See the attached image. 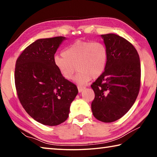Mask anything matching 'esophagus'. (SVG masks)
I'll return each mask as SVG.
<instances>
[{"label":"esophagus","mask_w":157,"mask_h":157,"mask_svg":"<svg viewBox=\"0 0 157 157\" xmlns=\"http://www.w3.org/2000/svg\"><path fill=\"white\" fill-rule=\"evenodd\" d=\"M78 91L80 93V92H82L85 89V87L84 86H78Z\"/></svg>","instance_id":"esophagus-1"}]
</instances>
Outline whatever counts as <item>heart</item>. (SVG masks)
Segmentation results:
<instances>
[{"label": "heart", "instance_id": "b5f03b06", "mask_svg": "<svg viewBox=\"0 0 157 157\" xmlns=\"http://www.w3.org/2000/svg\"><path fill=\"white\" fill-rule=\"evenodd\" d=\"M108 52L104 44L100 41L78 40L66 47L62 55H55L53 63L63 78L71 80L76 70L75 81L84 85L91 78H97L105 71Z\"/></svg>", "mask_w": 157, "mask_h": 157}]
</instances>
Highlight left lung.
Masks as SVG:
<instances>
[{
  "label": "left lung",
  "instance_id": "1",
  "mask_svg": "<svg viewBox=\"0 0 157 157\" xmlns=\"http://www.w3.org/2000/svg\"><path fill=\"white\" fill-rule=\"evenodd\" d=\"M108 52L105 71L91 86L95 93L91 103L94 117L104 123L122 118L139 95L140 86L139 55L134 46L115 34H102Z\"/></svg>",
  "mask_w": 157,
  "mask_h": 157
}]
</instances>
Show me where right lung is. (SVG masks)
<instances>
[{
    "label": "right lung",
    "instance_id": "1",
    "mask_svg": "<svg viewBox=\"0 0 157 157\" xmlns=\"http://www.w3.org/2000/svg\"><path fill=\"white\" fill-rule=\"evenodd\" d=\"M65 39H38L23 50L16 62L15 86L21 104L32 118L45 125L63 123L78 93L76 85L63 78L53 63Z\"/></svg>",
    "mask_w": 157,
    "mask_h": 157
}]
</instances>
